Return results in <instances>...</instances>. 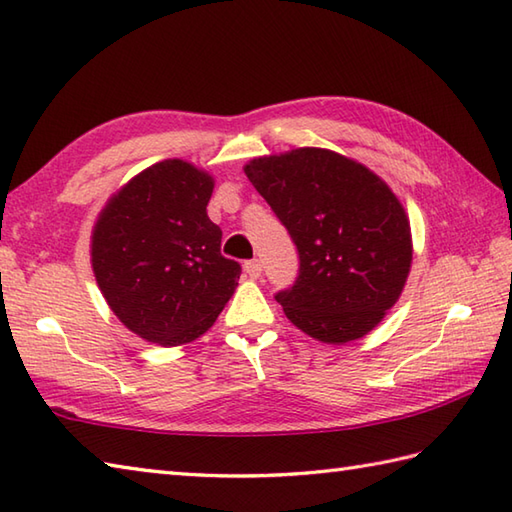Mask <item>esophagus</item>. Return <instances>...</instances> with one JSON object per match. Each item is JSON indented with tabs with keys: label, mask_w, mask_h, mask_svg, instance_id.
<instances>
[{
	"label": "esophagus",
	"mask_w": 512,
	"mask_h": 512,
	"mask_svg": "<svg viewBox=\"0 0 512 512\" xmlns=\"http://www.w3.org/2000/svg\"><path fill=\"white\" fill-rule=\"evenodd\" d=\"M244 270L248 277L257 279L259 275H262V264H259V259H248V262H244Z\"/></svg>",
	"instance_id": "34e87169"
}]
</instances>
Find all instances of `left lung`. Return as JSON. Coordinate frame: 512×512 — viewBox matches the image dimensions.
I'll return each instance as SVG.
<instances>
[{
    "mask_svg": "<svg viewBox=\"0 0 512 512\" xmlns=\"http://www.w3.org/2000/svg\"><path fill=\"white\" fill-rule=\"evenodd\" d=\"M248 180L299 250V277L275 299L301 332L341 345L374 330L411 268L407 213L361 162L301 147L250 160Z\"/></svg>",
    "mask_w": 512,
    "mask_h": 512,
    "instance_id": "1",
    "label": "left lung"
}]
</instances>
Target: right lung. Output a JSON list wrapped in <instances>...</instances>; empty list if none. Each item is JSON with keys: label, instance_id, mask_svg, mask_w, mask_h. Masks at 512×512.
<instances>
[{"label": "right lung", "instance_id": "right-lung-1", "mask_svg": "<svg viewBox=\"0 0 512 512\" xmlns=\"http://www.w3.org/2000/svg\"><path fill=\"white\" fill-rule=\"evenodd\" d=\"M213 178L184 160L156 162L105 204L92 233V268L107 306L140 339L165 347L211 328L242 266L220 253L206 215Z\"/></svg>", "mask_w": 512, "mask_h": 512}]
</instances>
